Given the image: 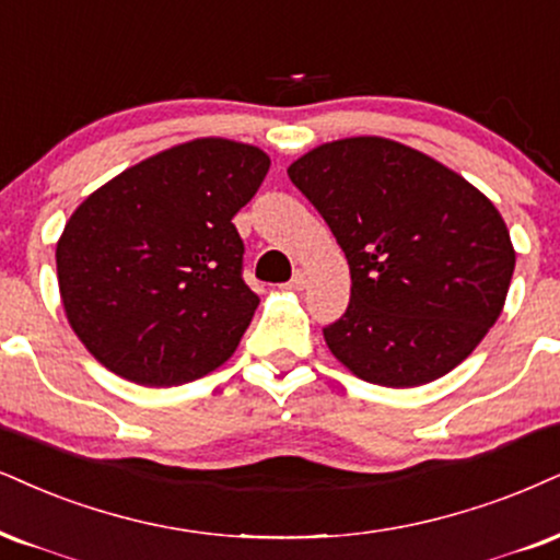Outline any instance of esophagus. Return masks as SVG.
I'll use <instances>...</instances> for the list:
<instances>
[{"label":"esophagus","instance_id":"34e87169","mask_svg":"<svg viewBox=\"0 0 560 560\" xmlns=\"http://www.w3.org/2000/svg\"><path fill=\"white\" fill-rule=\"evenodd\" d=\"M306 272H303V269H295L293 272V278H291V282H288V285L291 288H295V291H303V288H306Z\"/></svg>","mask_w":560,"mask_h":560}]
</instances>
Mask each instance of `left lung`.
<instances>
[{
	"instance_id": "obj_1",
	"label": "left lung",
	"mask_w": 560,
	"mask_h": 560,
	"mask_svg": "<svg viewBox=\"0 0 560 560\" xmlns=\"http://www.w3.org/2000/svg\"><path fill=\"white\" fill-rule=\"evenodd\" d=\"M288 176L350 265V303L324 327L363 382L420 386L478 348L514 275L491 199L433 158L382 137L327 142Z\"/></svg>"
}]
</instances>
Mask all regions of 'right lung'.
<instances>
[{"label":"right lung","mask_w":560,"mask_h":560,"mask_svg":"<svg viewBox=\"0 0 560 560\" xmlns=\"http://www.w3.org/2000/svg\"><path fill=\"white\" fill-rule=\"evenodd\" d=\"M269 171L259 148L195 140L132 165L72 212L57 244L74 335L129 382L215 371L257 312L233 215Z\"/></svg>","instance_id":"1"}]
</instances>
